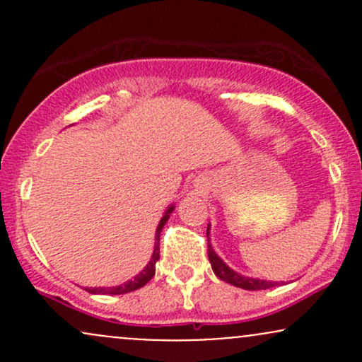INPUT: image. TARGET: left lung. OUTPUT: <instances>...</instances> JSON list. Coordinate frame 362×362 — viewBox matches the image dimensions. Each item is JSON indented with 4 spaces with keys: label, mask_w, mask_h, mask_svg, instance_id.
Masks as SVG:
<instances>
[{
    "label": "left lung",
    "mask_w": 362,
    "mask_h": 362,
    "mask_svg": "<svg viewBox=\"0 0 362 362\" xmlns=\"http://www.w3.org/2000/svg\"><path fill=\"white\" fill-rule=\"evenodd\" d=\"M207 257H209L211 267H213V271H214L216 276H218L221 281L228 282V284L236 286V288L248 289V291H259V289L274 288V286L279 284V282L262 281V279H253V277L240 276V274L235 272L233 269L228 267V265L224 264V262L219 259L218 255H216V252L213 250V247H211V243H209V228H207Z\"/></svg>",
    "instance_id": "left-lung-1"
}]
</instances>
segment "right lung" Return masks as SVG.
<instances>
[{"label":"right lung","instance_id":"right-lung-1","mask_svg":"<svg viewBox=\"0 0 362 362\" xmlns=\"http://www.w3.org/2000/svg\"><path fill=\"white\" fill-rule=\"evenodd\" d=\"M172 211H173V207H170L167 213H165L163 218H161L160 224H158V228H156V236H155V240H156V243H155V252H153L151 260H149V264L146 265V267L143 269V271H141V272L138 274V276L134 277V279L124 282V284H120V286H115V288H93V289L86 288V291H88V293H93V294H126V293H131V291H136V289L143 288V286L146 284V282L151 281L153 276H155L156 260L160 259V233H161V230H163L165 223L168 221L170 213H172Z\"/></svg>","mask_w":362,"mask_h":362}]
</instances>
